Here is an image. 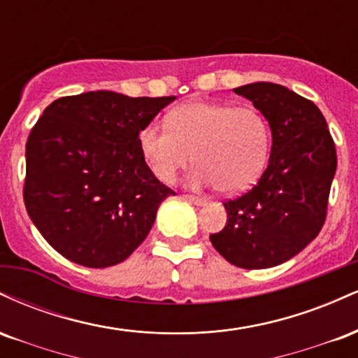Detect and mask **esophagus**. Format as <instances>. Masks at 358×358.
<instances>
[{
    "mask_svg": "<svg viewBox=\"0 0 358 358\" xmlns=\"http://www.w3.org/2000/svg\"><path fill=\"white\" fill-rule=\"evenodd\" d=\"M185 199H187L188 202H192L193 205H205V203H207V199H203V196H196V195H185Z\"/></svg>",
    "mask_w": 358,
    "mask_h": 358,
    "instance_id": "34e87169",
    "label": "esophagus"
}]
</instances>
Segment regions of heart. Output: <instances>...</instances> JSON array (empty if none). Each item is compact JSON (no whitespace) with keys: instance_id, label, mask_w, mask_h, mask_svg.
I'll return each mask as SVG.
<instances>
[{"instance_id":"b5f03b06","label":"heart","mask_w":358,"mask_h":358,"mask_svg":"<svg viewBox=\"0 0 358 358\" xmlns=\"http://www.w3.org/2000/svg\"><path fill=\"white\" fill-rule=\"evenodd\" d=\"M138 146L159 182L199 163L190 176L195 187L241 193L256 183L268 163V119L254 106L190 101L170 110L166 124L150 122L139 131Z\"/></svg>"}]
</instances>
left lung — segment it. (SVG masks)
Masks as SVG:
<instances>
[{"label":"left lung","instance_id":"left-lung-1","mask_svg":"<svg viewBox=\"0 0 358 358\" xmlns=\"http://www.w3.org/2000/svg\"><path fill=\"white\" fill-rule=\"evenodd\" d=\"M234 92L268 119L273 146L259 182L224 202L227 224L210 242L237 268H273L322 231L336 171L335 143L322 110L285 85L254 82Z\"/></svg>","mask_w":358,"mask_h":358}]
</instances>
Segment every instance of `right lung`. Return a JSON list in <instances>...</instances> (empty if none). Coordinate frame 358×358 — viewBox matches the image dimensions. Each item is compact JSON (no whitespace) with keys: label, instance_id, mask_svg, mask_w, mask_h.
<instances>
[{"label":"right lung","instance_id":"obj_1","mask_svg":"<svg viewBox=\"0 0 358 358\" xmlns=\"http://www.w3.org/2000/svg\"><path fill=\"white\" fill-rule=\"evenodd\" d=\"M175 99L96 90L43 110L27 141L23 199L65 259L109 268L146 239L159 203L175 192L146 166L138 134Z\"/></svg>","mask_w":358,"mask_h":358}]
</instances>
